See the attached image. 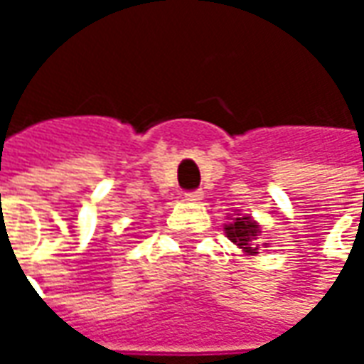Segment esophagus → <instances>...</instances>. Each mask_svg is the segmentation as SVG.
I'll return each instance as SVG.
<instances>
[{"label": "esophagus", "instance_id": "obj_1", "mask_svg": "<svg viewBox=\"0 0 364 364\" xmlns=\"http://www.w3.org/2000/svg\"><path fill=\"white\" fill-rule=\"evenodd\" d=\"M183 199L187 200V203H200L203 200V191H187L183 195Z\"/></svg>", "mask_w": 364, "mask_h": 364}]
</instances>
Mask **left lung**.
Here are the masks:
<instances>
[{
	"label": "left lung",
	"instance_id": "8db88e82",
	"mask_svg": "<svg viewBox=\"0 0 364 364\" xmlns=\"http://www.w3.org/2000/svg\"><path fill=\"white\" fill-rule=\"evenodd\" d=\"M226 236L232 240V242L242 248L244 252L248 254H258L260 250V242H258V232H260V226L258 223H254L250 217H236L232 218L230 225H226Z\"/></svg>",
	"mask_w": 364,
	"mask_h": 364
}]
</instances>
